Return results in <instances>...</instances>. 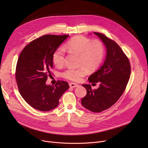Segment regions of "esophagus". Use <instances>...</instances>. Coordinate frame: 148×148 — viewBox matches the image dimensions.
I'll use <instances>...</instances> for the list:
<instances>
[{
    "instance_id": "esophagus-1",
    "label": "esophagus",
    "mask_w": 148,
    "mask_h": 148,
    "mask_svg": "<svg viewBox=\"0 0 148 148\" xmlns=\"http://www.w3.org/2000/svg\"><path fill=\"white\" fill-rule=\"evenodd\" d=\"M69 86L70 87H72V88H75V87H78V85L75 83H73V82H70L69 84Z\"/></svg>"
}]
</instances>
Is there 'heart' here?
<instances>
[{"label": "heart", "mask_w": 148, "mask_h": 148, "mask_svg": "<svg viewBox=\"0 0 148 148\" xmlns=\"http://www.w3.org/2000/svg\"><path fill=\"white\" fill-rule=\"evenodd\" d=\"M66 47L69 53L79 56V66H86L89 70L98 68L104 57V47L101 41H92L90 38L82 36L73 37L68 42ZM65 61L64 49L61 47L58 48L53 54L54 64L57 67H61L64 64ZM87 73L86 68L80 67L77 69L69 68L62 75L67 79L79 81Z\"/></svg>", "instance_id": "obj_1"}]
</instances>
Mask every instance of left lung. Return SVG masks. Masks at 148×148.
<instances>
[{"label":"left lung","mask_w":148,"mask_h":148,"mask_svg":"<svg viewBox=\"0 0 148 148\" xmlns=\"http://www.w3.org/2000/svg\"><path fill=\"white\" fill-rule=\"evenodd\" d=\"M106 47L107 54L103 65L88 78L90 82H99V87L92 90L90 84H82L87 95L81 104L86 109L100 112L110 108L124 92L131 75V65L121 47L114 40L99 33L94 32Z\"/></svg>","instance_id":"1"}]
</instances>
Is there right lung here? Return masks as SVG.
I'll return each instance as SVG.
<instances>
[{
	"mask_svg": "<svg viewBox=\"0 0 148 148\" xmlns=\"http://www.w3.org/2000/svg\"><path fill=\"white\" fill-rule=\"evenodd\" d=\"M69 36L44 35L31 41L20 54L15 73L18 91L26 102L38 111L54 109L70 87L64 81L58 80L54 86L46 84L51 76L53 54Z\"/></svg>",
	"mask_w": 148,
	"mask_h": 148,
	"instance_id": "1",
	"label": "right lung"
}]
</instances>
